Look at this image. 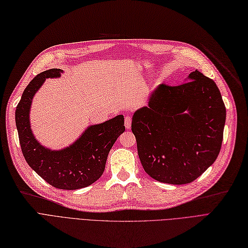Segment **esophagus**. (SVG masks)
Here are the masks:
<instances>
[{
	"mask_svg": "<svg viewBox=\"0 0 248 248\" xmlns=\"http://www.w3.org/2000/svg\"><path fill=\"white\" fill-rule=\"evenodd\" d=\"M131 124H132V117L130 115H126L124 118V126L126 130L131 129Z\"/></svg>",
	"mask_w": 248,
	"mask_h": 248,
	"instance_id": "esophagus-1",
	"label": "esophagus"
}]
</instances>
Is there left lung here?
Wrapping results in <instances>:
<instances>
[{"label": "left lung", "mask_w": 248, "mask_h": 248, "mask_svg": "<svg viewBox=\"0 0 248 248\" xmlns=\"http://www.w3.org/2000/svg\"><path fill=\"white\" fill-rule=\"evenodd\" d=\"M187 81L159 84L132 121L143 169L170 185L201 176L217 158L223 137L226 107L217 85L198 70Z\"/></svg>", "instance_id": "8db88e82"}]
</instances>
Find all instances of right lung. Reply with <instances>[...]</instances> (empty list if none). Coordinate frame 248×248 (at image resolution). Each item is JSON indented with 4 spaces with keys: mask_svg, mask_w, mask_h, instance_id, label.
Returning a JSON list of instances; mask_svg holds the SVG:
<instances>
[{
    "mask_svg": "<svg viewBox=\"0 0 248 248\" xmlns=\"http://www.w3.org/2000/svg\"><path fill=\"white\" fill-rule=\"evenodd\" d=\"M63 71L49 69L38 74L23 92L15 111L22 155L40 177L61 189H78L97 181L105 170L108 154L124 132V115L90 125L74 143L61 150L40 144L31 129L30 111L34 95L46 78H60Z\"/></svg>",
    "mask_w": 248,
    "mask_h": 248,
    "instance_id": "right-lung-1",
    "label": "right lung"
}]
</instances>
